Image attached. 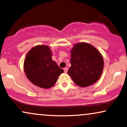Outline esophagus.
Wrapping results in <instances>:
<instances>
[{"mask_svg": "<svg viewBox=\"0 0 127 127\" xmlns=\"http://www.w3.org/2000/svg\"><path fill=\"white\" fill-rule=\"evenodd\" d=\"M67 71H68V68L67 67L64 68V73H67Z\"/></svg>", "mask_w": 127, "mask_h": 127, "instance_id": "34e87169", "label": "esophagus"}]
</instances>
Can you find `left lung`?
<instances>
[{
	"label": "left lung",
	"mask_w": 127,
	"mask_h": 127,
	"mask_svg": "<svg viewBox=\"0 0 127 127\" xmlns=\"http://www.w3.org/2000/svg\"><path fill=\"white\" fill-rule=\"evenodd\" d=\"M70 63L68 75L81 87H88L98 81L104 67L101 53L86 42L74 45L71 49Z\"/></svg>",
	"instance_id": "obj_1"
}]
</instances>
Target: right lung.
Returning <instances> with one entry per match:
<instances>
[{
  "label": "right lung",
  "mask_w": 127,
  "mask_h": 127,
  "mask_svg": "<svg viewBox=\"0 0 127 127\" xmlns=\"http://www.w3.org/2000/svg\"><path fill=\"white\" fill-rule=\"evenodd\" d=\"M26 76L32 84L44 89L51 88L64 70L52 60L47 45H36L27 52L24 62Z\"/></svg>",
  "instance_id": "1"
}]
</instances>
